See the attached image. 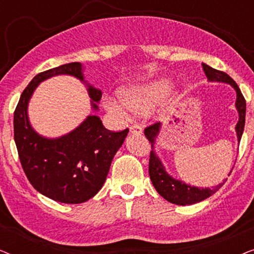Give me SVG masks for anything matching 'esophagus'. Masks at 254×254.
<instances>
[{"label":"esophagus","instance_id":"34e87169","mask_svg":"<svg viewBox=\"0 0 254 254\" xmlns=\"http://www.w3.org/2000/svg\"><path fill=\"white\" fill-rule=\"evenodd\" d=\"M129 131H130V134L141 135L142 134V127L140 126V125H133V126L129 128Z\"/></svg>","mask_w":254,"mask_h":254}]
</instances>
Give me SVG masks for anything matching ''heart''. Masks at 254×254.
Segmentation results:
<instances>
[{"instance_id": "b5f03b06", "label": "heart", "mask_w": 254, "mask_h": 254, "mask_svg": "<svg viewBox=\"0 0 254 254\" xmlns=\"http://www.w3.org/2000/svg\"><path fill=\"white\" fill-rule=\"evenodd\" d=\"M171 89L168 79H157L147 84L123 86L120 99L107 96L103 99L105 109L120 119H127L128 110L135 113H148Z\"/></svg>"}]
</instances>
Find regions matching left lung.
Listing matches in <instances>:
<instances>
[{
	"instance_id": "1",
	"label": "left lung",
	"mask_w": 254,
	"mask_h": 254,
	"mask_svg": "<svg viewBox=\"0 0 254 254\" xmlns=\"http://www.w3.org/2000/svg\"><path fill=\"white\" fill-rule=\"evenodd\" d=\"M202 68L204 74H206L208 81L209 82H218L225 83V84L231 85L236 91V110L238 112V123L236 125L235 129L237 134L238 143L241 142L243 131H244L245 126V113H246V102L243 97L241 90L238 85L228 74L223 71L216 70V69L209 67L206 64H202ZM162 124L157 123L151 125L144 129V135L148 138V141L151 143L150 151V159H149V176H150L151 183L157 190L159 195H162L169 202L178 204V206H189V204H194L200 202V201L206 200L207 197L213 195L215 192L223 186V183L211 187H196L192 186L190 184H186L183 180L173 178V177L166 171L164 164H163L161 158L155 152V144L156 140L158 138V135L161 133ZM232 171V169H231ZM231 171L229 172L230 175Z\"/></svg>"
}]
</instances>
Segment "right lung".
I'll return each mask as SVG.
<instances>
[{
	"mask_svg": "<svg viewBox=\"0 0 254 254\" xmlns=\"http://www.w3.org/2000/svg\"><path fill=\"white\" fill-rule=\"evenodd\" d=\"M79 62L62 64L34 76L20 96L13 114V135L20 164L34 189L61 203H82L99 192L114 155L128 129L111 131L98 116H88L75 129L52 138L31 126L29 103L41 82L58 75L74 76L86 85L92 111H98L102 91L84 79Z\"/></svg>",
	"mask_w": 254,
	"mask_h": 254,
	"instance_id": "obj_1",
	"label": "right lung"
}]
</instances>
